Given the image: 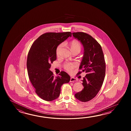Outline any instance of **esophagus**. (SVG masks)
<instances>
[{
	"instance_id": "1",
	"label": "esophagus",
	"mask_w": 131,
	"mask_h": 131,
	"mask_svg": "<svg viewBox=\"0 0 131 131\" xmlns=\"http://www.w3.org/2000/svg\"><path fill=\"white\" fill-rule=\"evenodd\" d=\"M77 81V79L74 78V77H71L70 78V82H74V81Z\"/></svg>"
}]
</instances>
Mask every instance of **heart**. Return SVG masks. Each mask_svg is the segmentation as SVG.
<instances>
[{"label":"heart","instance_id":"obj_1","mask_svg":"<svg viewBox=\"0 0 131 131\" xmlns=\"http://www.w3.org/2000/svg\"><path fill=\"white\" fill-rule=\"evenodd\" d=\"M68 45H69L70 49L72 51V52H75V51H78L79 52L81 51V47H82V45L81 44V42L78 41L77 40H73L72 41L68 43ZM63 47V44L61 43L58 46L57 48L56 54L57 56H59V52ZM76 66L77 65L75 63H71L69 62H67L64 63V69L69 72H72L73 70Z\"/></svg>","mask_w":131,"mask_h":131}]
</instances>
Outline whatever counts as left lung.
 <instances>
[{
    "label": "left lung",
    "mask_w": 131,
    "mask_h": 131,
    "mask_svg": "<svg viewBox=\"0 0 131 131\" xmlns=\"http://www.w3.org/2000/svg\"><path fill=\"white\" fill-rule=\"evenodd\" d=\"M73 36L82 44L84 49L83 59L77 74L85 72L83 80V89L75 94V97L86 102L95 97L100 91L105 75L106 65L100 45L92 36L84 32L72 33Z\"/></svg>",
    "instance_id": "1"
}]
</instances>
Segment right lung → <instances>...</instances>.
<instances>
[{"label": "right lung", "instance_id": "right-lung-1", "mask_svg": "<svg viewBox=\"0 0 131 131\" xmlns=\"http://www.w3.org/2000/svg\"><path fill=\"white\" fill-rule=\"evenodd\" d=\"M71 36L70 32L43 34L34 42L29 50L27 61L28 77L36 94L44 100L57 99L62 85L70 81L67 72L61 71L59 76L55 77L50 68L57 59L58 46Z\"/></svg>", "mask_w": 131, "mask_h": 131}]
</instances>
